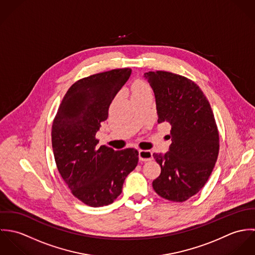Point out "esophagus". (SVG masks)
Here are the masks:
<instances>
[{
    "label": "esophagus",
    "mask_w": 255,
    "mask_h": 255,
    "mask_svg": "<svg viewBox=\"0 0 255 255\" xmlns=\"http://www.w3.org/2000/svg\"><path fill=\"white\" fill-rule=\"evenodd\" d=\"M139 160L141 161H150L153 159V154L149 150H139Z\"/></svg>",
    "instance_id": "1"
}]
</instances>
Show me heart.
Segmentation results:
<instances>
[{"label": "heart", "instance_id": "obj_1", "mask_svg": "<svg viewBox=\"0 0 255 255\" xmlns=\"http://www.w3.org/2000/svg\"><path fill=\"white\" fill-rule=\"evenodd\" d=\"M145 92H151L150 86L143 80H137L135 81L131 86V96L137 95Z\"/></svg>", "mask_w": 255, "mask_h": 255}]
</instances>
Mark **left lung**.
I'll use <instances>...</instances> for the list:
<instances>
[{
	"instance_id": "left-lung-1",
	"label": "left lung",
	"mask_w": 255,
	"mask_h": 255,
	"mask_svg": "<svg viewBox=\"0 0 255 255\" xmlns=\"http://www.w3.org/2000/svg\"><path fill=\"white\" fill-rule=\"evenodd\" d=\"M156 98L158 123L168 122L172 143L166 154L154 153L161 166L152 182L161 197L183 202L208 181L219 154V132L211 106L192 80L176 73H144Z\"/></svg>"
}]
</instances>
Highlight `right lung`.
<instances>
[{"label":"right lung","mask_w":255,"mask_h":255,"mask_svg":"<svg viewBox=\"0 0 255 255\" xmlns=\"http://www.w3.org/2000/svg\"><path fill=\"white\" fill-rule=\"evenodd\" d=\"M129 68L92 74L74 82L53 121L52 147L58 171L73 195L91 207L109 205L122 193L138 151L98 145L96 133L110 105L128 81Z\"/></svg>","instance_id":"1"}]
</instances>
